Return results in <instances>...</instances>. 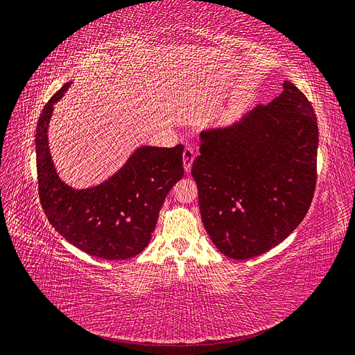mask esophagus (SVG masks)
<instances>
[{
	"label": "esophagus",
	"instance_id": "esophagus-1",
	"mask_svg": "<svg viewBox=\"0 0 355 355\" xmlns=\"http://www.w3.org/2000/svg\"><path fill=\"white\" fill-rule=\"evenodd\" d=\"M194 158H196L194 149L187 146V148L184 149V167H185V171H189V170H191L192 163H194Z\"/></svg>",
	"mask_w": 355,
	"mask_h": 355
}]
</instances>
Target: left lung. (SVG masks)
<instances>
[{"mask_svg":"<svg viewBox=\"0 0 355 355\" xmlns=\"http://www.w3.org/2000/svg\"><path fill=\"white\" fill-rule=\"evenodd\" d=\"M191 175L201 220L231 259H250L280 244L304 220L317 184L318 125L295 84L239 123L201 132Z\"/></svg>","mask_w":355,"mask_h":355,"instance_id":"8db88e82","label":"left lung"}]
</instances>
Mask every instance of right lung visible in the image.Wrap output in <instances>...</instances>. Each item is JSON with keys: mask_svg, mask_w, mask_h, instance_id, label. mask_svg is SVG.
Here are the masks:
<instances>
[{"mask_svg": "<svg viewBox=\"0 0 355 355\" xmlns=\"http://www.w3.org/2000/svg\"><path fill=\"white\" fill-rule=\"evenodd\" d=\"M69 84L51 96L37 124V179L42 210L53 228L80 250L106 261L128 259L149 244L168 191L184 176V146H142L103 184L80 191L65 185L53 166L47 128L53 105Z\"/></svg>", "mask_w": 355, "mask_h": 355, "instance_id": "right-lung-1", "label": "right lung"}]
</instances>
